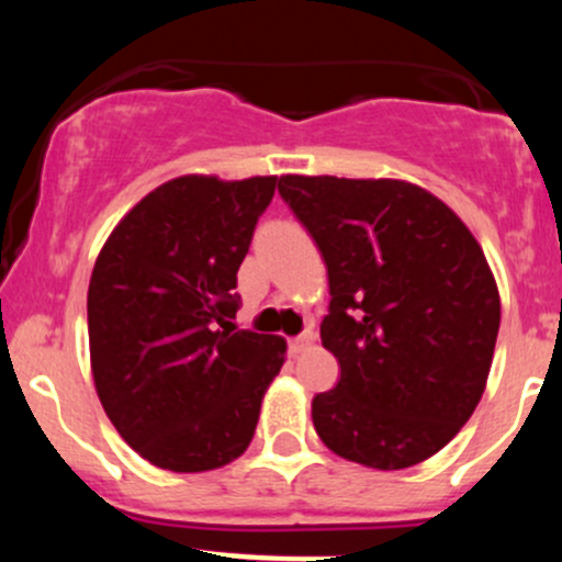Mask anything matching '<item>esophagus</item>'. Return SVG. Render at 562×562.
<instances>
[{"label": "esophagus", "instance_id": "1", "mask_svg": "<svg viewBox=\"0 0 562 562\" xmlns=\"http://www.w3.org/2000/svg\"><path fill=\"white\" fill-rule=\"evenodd\" d=\"M314 340H317V333H314V330H306V333H301L299 338H293V340H290V353H293V357H299V353L306 351L308 346H314Z\"/></svg>", "mask_w": 562, "mask_h": 562}]
</instances>
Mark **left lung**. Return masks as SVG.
Here are the masks:
<instances>
[{
    "mask_svg": "<svg viewBox=\"0 0 562 562\" xmlns=\"http://www.w3.org/2000/svg\"><path fill=\"white\" fill-rule=\"evenodd\" d=\"M330 280L322 346L340 380L312 402L327 449L375 470L428 460L486 391L499 290L443 200L402 179L280 177Z\"/></svg>",
    "mask_w": 562,
    "mask_h": 562,
    "instance_id": "left-lung-1",
    "label": "left lung"
}]
</instances>
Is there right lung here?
<instances>
[{"label": "right lung", "instance_id": "right-lung-1", "mask_svg": "<svg viewBox=\"0 0 562 562\" xmlns=\"http://www.w3.org/2000/svg\"><path fill=\"white\" fill-rule=\"evenodd\" d=\"M277 177L184 173L115 224L87 295L89 359L121 438L171 473L229 465L285 364L280 335L232 333L237 269Z\"/></svg>", "mask_w": 562, "mask_h": 562}]
</instances>
